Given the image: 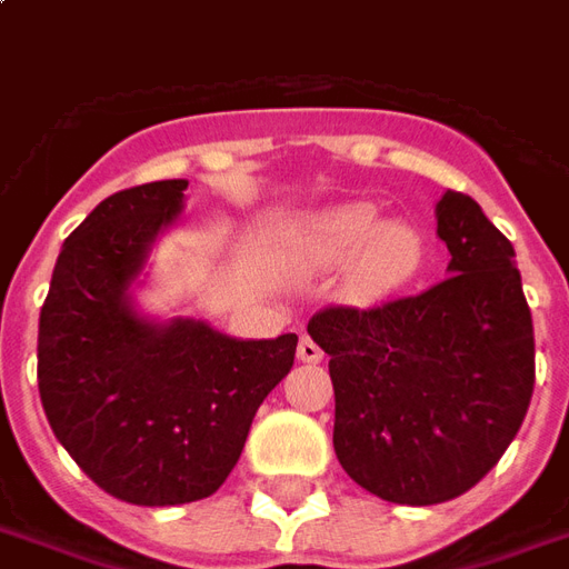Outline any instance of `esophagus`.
Wrapping results in <instances>:
<instances>
[{"instance_id": "1", "label": "esophagus", "mask_w": 569, "mask_h": 569, "mask_svg": "<svg viewBox=\"0 0 569 569\" xmlns=\"http://www.w3.org/2000/svg\"><path fill=\"white\" fill-rule=\"evenodd\" d=\"M298 359L307 361V365H317V361H322V349L310 338H301V343H298Z\"/></svg>"}]
</instances>
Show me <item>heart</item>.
Instances as JSON below:
<instances>
[{"label": "heart", "mask_w": 569, "mask_h": 569, "mask_svg": "<svg viewBox=\"0 0 569 569\" xmlns=\"http://www.w3.org/2000/svg\"><path fill=\"white\" fill-rule=\"evenodd\" d=\"M305 247L319 262H347L356 251V283L361 292H389L410 280L422 262V241L401 220L382 222L380 208L349 201L317 213L307 222Z\"/></svg>", "instance_id": "obj_1"}]
</instances>
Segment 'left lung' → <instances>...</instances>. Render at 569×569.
Returning <instances> with one entry per match:
<instances>
[{
  "instance_id": "1",
  "label": "left lung",
  "mask_w": 569,
  "mask_h": 569,
  "mask_svg": "<svg viewBox=\"0 0 569 569\" xmlns=\"http://www.w3.org/2000/svg\"><path fill=\"white\" fill-rule=\"evenodd\" d=\"M449 277L386 305L326 307L335 452L365 491L431 507L473 488L519 435L533 395V322L516 250L477 201L446 189Z\"/></svg>"
}]
</instances>
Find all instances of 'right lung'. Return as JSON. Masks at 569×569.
Instances as JSON below:
<instances>
[{
    "mask_svg": "<svg viewBox=\"0 0 569 569\" xmlns=\"http://www.w3.org/2000/svg\"><path fill=\"white\" fill-rule=\"evenodd\" d=\"M187 180L113 192L71 231L38 319V391L53 435L111 498L174 507L213 495L298 335L238 340L141 317L129 289L183 210Z\"/></svg>",
    "mask_w": 569,
    "mask_h": 569,
    "instance_id": "1",
    "label": "right lung"
}]
</instances>
